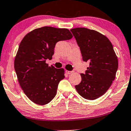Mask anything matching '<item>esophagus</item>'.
I'll list each match as a JSON object with an SVG mask.
<instances>
[{
    "instance_id": "34e87169",
    "label": "esophagus",
    "mask_w": 131,
    "mask_h": 131,
    "mask_svg": "<svg viewBox=\"0 0 131 131\" xmlns=\"http://www.w3.org/2000/svg\"><path fill=\"white\" fill-rule=\"evenodd\" d=\"M73 71H69V70H66V73L67 74H71L72 73H73Z\"/></svg>"
}]
</instances>
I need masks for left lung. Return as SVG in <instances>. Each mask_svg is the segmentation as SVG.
I'll use <instances>...</instances> for the list:
<instances>
[{"mask_svg": "<svg viewBox=\"0 0 131 131\" xmlns=\"http://www.w3.org/2000/svg\"><path fill=\"white\" fill-rule=\"evenodd\" d=\"M79 47L83 60L90 62L82 81L75 88L81 96L93 100L105 94L115 78L118 66L117 55L107 37L86 28L70 30Z\"/></svg>", "mask_w": 131, "mask_h": 131, "instance_id": "left-lung-1", "label": "left lung"}]
</instances>
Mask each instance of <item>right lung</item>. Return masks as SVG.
Wrapping results in <instances>:
<instances>
[{
    "mask_svg": "<svg viewBox=\"0 0 131 131\" xmlns=\"http://www.w3.org/2000/svg\"><path fill=\"white\" fill-rule=\"evenodd\" d=\"M73 36L66 28L43 27L28 33L22 39L14 59V69L21 88L28 98L38 105L49 103L65 78L64 69L49 66L58 41Z\"/></svg>",
    "mask_w": 131,
    "mask_h": 131,
    "instance_id": "add662e5",
    "label": "right lung"
}]
</instances>
